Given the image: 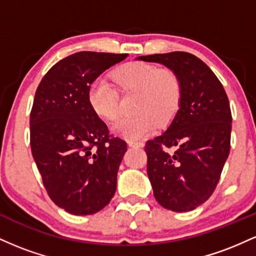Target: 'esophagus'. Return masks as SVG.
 Listing matches in <instances>:
<instances>
[{
  "label": "esophagus",
  "mask_w": 256,
  "mask_h": 256,
  "mask_svg": "<svg viewBox=\"0 0 256 256\" xmlns=\"http://www.w3.org/2000/svg\"><path fill=\"white\" fill-rule=\"evenodd\" d=\"M128 146H132V148H142V146H144V143L134 142V140H130V142H128Z\"/></svg>",
  "instance_id": "obj_1"
}]
</instances>
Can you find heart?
Returning <instances> with one entry per match:
<instances>
[{
	"label": "heart",
	"mask_w": 256,
	"mask_h": 256,
	"mask_svg": "<svg viewBox=\"0 0 256 256\" xmlns=\"http://www.w3.org/2000/svg\"><path fill=\"white\" fill-rule=\"evenodd\" d=\"M122 94L137 92L134 116H124L114 122L113 131L130 140H140L158 126H165L174 118L182 100V84L171 68L154 64L132 61L112 74ZM88 102L94 113L104 122H112L119 113V96L106 79L98 78L88 90Z\"/></svg>",
	"instance_id": "b5f03b06"
}]
</instances>
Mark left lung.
Returning a JSON list of instances; mask_svg holds the SVG:
<instances>
[{
    "instance_id": "left-lung-1",
    "label": "left lung",
    "mask_w": 256,
    "mask_h": 256,
    "mask_svg": "<svg viewBox=\"0 0 256 256\" xmlns=\"http://www.w3.org/2000/svg\"><path fill=\"white\" fill-rule=\"evenodd\" d=\"M177 73L182 100L174 119L161 136L146 142V173L156 201L173 212H188L216 190L230 152L231 110L212 70L185 52L140 56ZM177 146L176 152L169 149Z\"/></svg>"
}]
</instances>
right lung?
<instances>
[{"mask_svg": "<svg viewBox=\"0 0 256 256\" xmlns=\"http://www.w3.org/2000/svg\"><path fill=\"white\" fill-rule=\"evenodd\" d=\"M128 54L79 52L46 73L30 114L32 156L55 204L76 216L94 214L110 202L126 142L110 134L94 113L88 90Z\"/></svg>", "mask_w": 256, "mask_h": 256, "instance_id": "right-lung-1", "label": "right lung"}]
</instances>
